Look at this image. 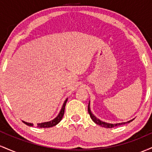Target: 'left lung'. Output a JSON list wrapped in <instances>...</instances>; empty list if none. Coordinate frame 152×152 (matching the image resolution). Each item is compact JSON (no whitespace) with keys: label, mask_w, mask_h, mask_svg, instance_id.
I'll return each mask as SVG.
<instances>
[{"label":"left lung","mask_w":152,"mask_h":152,"mask_svg":"<svg viewBox=\"0 0 152 152\" xmlns=\"http://www.w3.org/2000/svg\"><path fill=\"white\" fill-rule=\"evenodd\" d=\"M89 104H90V103H88V114H89V115H90L91 118V119L94 121V122H95V123L96 124L100 125V126H102V127H105V128H113V127L119 126V125L125 124H126V123H129V122H131V121H132V120H131V121H128V122H126V123H119V124H109V123H106V122L102 121H101V120H99V118H97L95 116H94L93 114H92L91 111V110H90Z\"/></svg>","instance_id":"left-lung-1"}]
</instances>
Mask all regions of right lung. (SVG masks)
<instances>
[{"label": "right lung", "instance_id": "right-lung-1", "mask_svg": "<svg viewBox=\"0 0 152 152\" xmlns=\"http://www.w3.org/2000/svg\"><path fill=\"white\" fill-rule=\"evenodd\" d=\"M66 102H67V99H66V101L64 102V104H63V106L61 108V110L60 113H59L58 116H56L55 118H54L53 120H52V121H48V122H44V123H41V124H37V126L39 127V128H49V127H52V126H56V124H58L61 121L63 116H64V111H65V106H66ZM25 124L27 125V126H33V124H31V123H27V122L26 121H23Z\"/></svg>", "mask_w": 152, "mask_h": 152}]
</instances>
